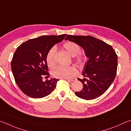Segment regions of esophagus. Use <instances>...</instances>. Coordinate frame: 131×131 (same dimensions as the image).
I'll return each instance as SVG.
<instances>
[{"label":"esophagus","instance_id":"obj_1","mask_svg":"<svg viewBox=\"0 0 131 131\" xmlns=\"http://www.w3.org/2000/svg\"><path fill=\"white\" fill-rule=\"evenodd\" d=\"M68 80V81H70V82H73V81H75L77 80L76 78H72V79H65Z\"/></svg>","mask_w":131,"mask_h":131}]
</instances>
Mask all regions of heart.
Listing matches in <instances>:
<instances>
[{
    "mask_svg": "<svg viewBox=\"0 0 131 131\" xmlns=\"http://www.w3.org/2000/svg\"><path fill=\"white\" fill-rule=\"evenodd\" d=\"M65 49L70 56H75V61L78 64L82 65L86 60V56L82 53H80L81 48L79 45L75 42L68 41L63 45ZM56 49L54 47L52 48L47 53V65L50 68H52L56 65ZM78 73V70L74 66H58L52 71V75L54 77L61 79H70L75 76Z\"/></svg>",
    "mask_w": 131,
    "mask_h": 131,
    "instance_id": "heart-1",
    "label": "heart"
}]
</instances>
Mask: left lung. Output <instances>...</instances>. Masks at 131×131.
Returning <instances> with one entry per match:
<instances>
[{
  "mask_svg": "<svg viewBox=\"0 0 131 131\" xmlns=\"http://www.w3.org/2000/svg\"><path fill=\"white\" fill-rule=\"evenodd\" d=\"M65 40L75 42L82 48L89 58L84 64L81 91L75 92L79 98L91 100L103 94L115 78L117 56L111 45L91 36L68 35ZM85 82L84 83V82Z\"/></svg>",
  "mask_w": 131,
  "mask_h": 131,
  "instance_id": "8db88e82",
  "label": "left lung"
}]
</instances>
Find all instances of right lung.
<instances>
[{
    "label": "right lung",
    "instance_id": "1",
    "mask_svg": "<svg viewBox=\"0 0 131 131\" xmlns=\"http://www.w3.org/2000/svg\"><path fill=\"white\" fill-rule=\"evenodd\" d=\"M66 36H42L17 47L11 61V69L15 82L23 93L30 98H41L54 91L59 79L42 81L43 77H49L46 57L49 50Z\"/></svg>",
    "mask_w": 131,
    "mask_h": 131
}]
</instances>
